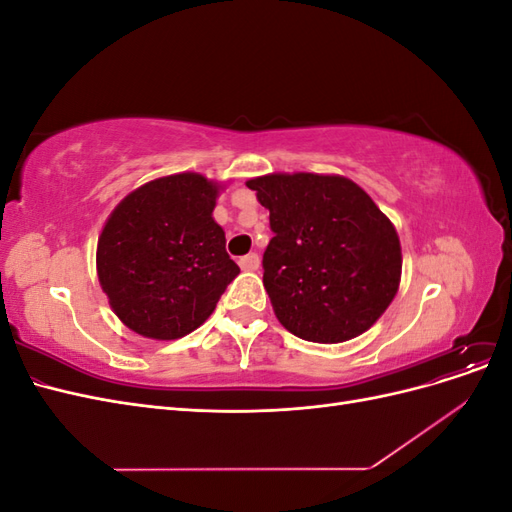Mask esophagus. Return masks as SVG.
Wrapping results in <instances>:
<instances>
[{"instance_id":"34e87169","label":"esophagus","mask_w":512,"mask_h":512,"mask_svg":"<svg viewBox=\"0 0 512 512\" xmlns=\"http://www.w3.org/2000/svg\"><path fill=\"white\" fill-rule=\"evenodd\" d=\"M239 267H241L243 271H256V269L260 267V256L254 254V252L243 256V258L239 260Z\"/></svg>"}]
</instances>
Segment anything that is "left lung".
Segmentation results:
<instances>
[{
  "label": "left lung",
  "instance_id": "obj_1",
  "mask_svg": "<svg viewBox=\"0 0 512 512\" xmlns=\"http://www.w3.org/2000/svg\"><path fill=\"white\" fill-rule=\"evenodd\" d=\"M245 185L269 209L262 284L282 327L307 342L342 344L376 324L399 290L401 245L361 185L318 173H271Z\"/></svg>",
  "mask_w": 512,
  "mask_h": 512
}]
</instances>
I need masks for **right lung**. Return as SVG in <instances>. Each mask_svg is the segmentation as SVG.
Instances as JSON below:
<instances>
[{"instance_id":"obj_1","label":"right lung","mask_w":512,"mask_h":512,"mask_svg":"<svg viewBox=\"0 0 512 512\" xmlns=\"http://www.w3.org/2000/svg\"><path fill=\"white\" fill-rule=\"evenodd\" d=\"M222 190L200 173L166 175L132 190L108 215L98 280L130 331L160 342L192 333L239 275L213 220Z\"/></svg>"}]
</instances>
